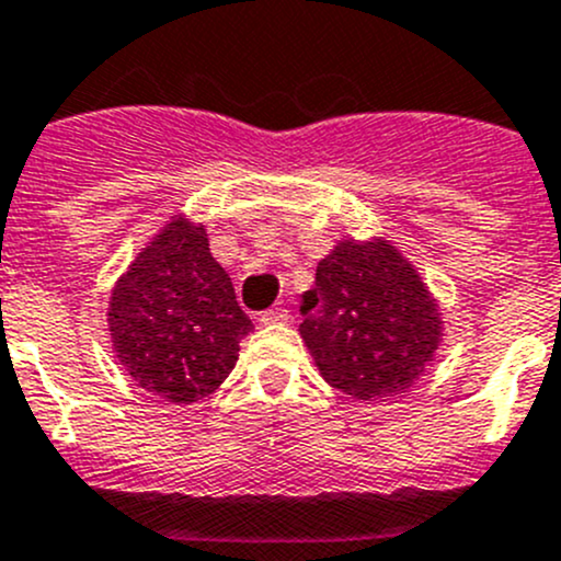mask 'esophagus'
Instances as JSON below:
<instances>
[{
    "mask_svg": "<svg viewBox=\"0 0 561 561\" xmlns=\"http://www.w3.org/2000/svg\"><path fill=\"white\" fill-rule=\"evenodd\" d=\"M283 321H288V310L286 308H270V310H264L262 316H259V324H264V327L283 324Z\"/></svg>",
    "mask_w": 561,
    "mask_h": 561,
    "instance_id": "obj_1",
    "label": "esophagus"
}]
</instances>
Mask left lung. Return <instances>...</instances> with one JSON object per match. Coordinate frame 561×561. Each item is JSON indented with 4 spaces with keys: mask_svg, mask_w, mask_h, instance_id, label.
<instances>
[{
    "mask_svg": "<svg viewBox=\"0 0 561 561\" xmlns=\"http://www.w3.org/2000/svg\"><path fill=\"white\" fill-rule=\"evenodd\" d=\"M299 337L324 381L354 401L417 385L445 337L439 299L387 237L337 240L299 302Z\"/></svg>",
    "mask_w": 561,
    "mask_h": 561,
    "instance_id": "8db88e82",
    "label": "left lung"
}]
</instances>
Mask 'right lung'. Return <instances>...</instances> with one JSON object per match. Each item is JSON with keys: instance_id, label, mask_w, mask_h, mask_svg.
<instances>
[{"instance_id": "right-lung-1", "label": "right lung", "mask_w": 561, "mask_h": 561, "mask_svg": "<svg viewBox=\"0 0 561 561\" xmlns=\"http://www.w3.org/2000/svg\"><path fill=\"white\" fill-rule=\"evenodd\" d=\"M108 335L136 387L187 407L213 396L253 321L209 253L204 224L176 213L136 253L108 297Z\"/></svg>"}]
</instances>
